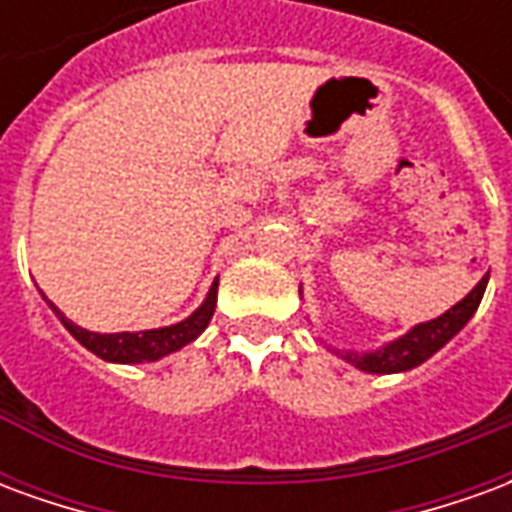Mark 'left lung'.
Masks as SVG:
<instances>
[{
  "label": "left lung",
  "instance_id": "8db88e82",
  "mask_svg": "<svg viewBox=\"0 0 512 512\" xmlns=\"http://www.w3.org/2000/svg\"><path fill=\"white\" fill-rule=\"evenodd\" d=\"M485 285H488V277L480 279L477 288L466 299L458 301L452 310H447L444 315L428 323H419L411 332L403 334L400 340L378 348L373 354H356V351H334V354H340L345 362H351L365 373H403V370L422 365L425 359L436 354L444 343H450L452 337L466 326V321L472 318L474 310L483 301Z\"/></svg>",
  "mask_w": 512,
  "mask_h": 512
}]
</instances>
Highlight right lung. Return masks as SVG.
Listing matches in <instances>:
<instances>
[{
    "instance_id": "right-lung-1",
    "label": "right lung",
    "mask_w": 512,
    "mask_h": 512,
    "mask_svg": "<svg viewBox=\"0 0 512 512\" xmlns=\"http://www.w3.org/2000/svg\"><path fill=\"white\" fill-rule=\"evenodd\" d=\"M216 288H219V279L211 285L208 299L202 301V307L194 315H189L186 321L175 323V326H164V329H150V332H120V334H98L87 332L82 326H76L68 321L54 304L49 301V307L57 312V318L62 326L79 340V343L93 351L95 356H101L106 362H123V365H136V362H156L161 356L178 351L183 345H189L191 340H197L205 326L211 323L213 310H216Z\"/></svg>"
}]
</instances>
